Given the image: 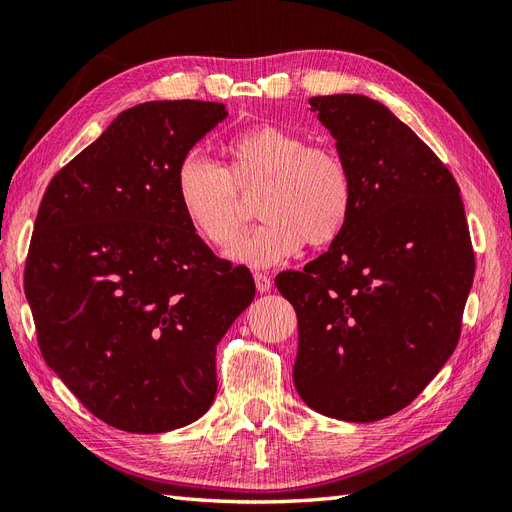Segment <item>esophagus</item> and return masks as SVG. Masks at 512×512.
Segmentation results:
<instances>
[{
  "mask_svg": "<svg viewBox=\"0 0 512 512\" xmlns=\"http://www.w3.org/2000/svg\"><path fill=\"white\" fill-rule=\"evenodd\" d=\"M254 280H256V288H258V292H267V290L271 288V277H269V275H265V273H256V275H254Z\"/></svg>",
  "mask_w": 512,
  "mask_h": 512,
  "instance_id": "34e87169",
  "label": "esophagus"
}]
</instances>
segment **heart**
Wrapping results in <instances>:
<instances>
[{"instance_id": "obj_1", "label": "heart", "mask_w": 512, "mask_h": 512, "mask_svg": "<svg viewBox=\"0 0 512 512\" xmlns=\"http://www.w3.org/2000/svg\"><path fill=\"white\" fill-rule=\"evenodd\" d=\"M228 170L190 153L179 162L175 190L181 213L213 247L232 243L239 228L235 188L265 181L256 200L262 220L228 250V260L269 269L297 254L303 243L324 245L344 228L352 207V179L333 149L307 145L275 123H258L230 136Z\"/></svg>"}]
</instances>
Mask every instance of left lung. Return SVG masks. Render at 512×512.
I'll return each instance as SVG.
<instances>
[{"instance_id": "left-lung-1", "label": "left lung", "mask_w": 512, "mask_h": 512, "mask_svg": "<svg viewBox=\"0 0 512 512\" xmlns=\"http://www.w3.org/2000/svg\"><path fill=\"white\" fill-rule=\"evenodd\" d=\"M352 179L348 220L329 250L275 286L297 312L294 389L348 423L406 408L459 342L474 252L459 185L378 100L309 98Z\"/></svg>"}]
</instances>
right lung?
Here are the masks:
<instances>
[{
	"label": "right lung",
	"instance_id": "add662e5",
	"mask_svg": "<svg viewBox=\"0 0 512 512\" xmlns=\"http://www.w3.org/2000/svg\"><path fill=\"white\" fill-rule=\"evenodd\" d=\"M156 100L117 115L49 183L25 265L46 365L100 421L164 433L218 391L215 346L254 301L250 269L215 256L181 213L175 175L226 117Z\"/></svg>",
	"mask_w": 512,
	"mask_h": 512
}]
</instances>
